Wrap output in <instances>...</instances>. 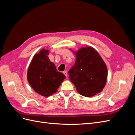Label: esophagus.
<instances>
[{
	"instance_id": "obj_1",
	"label": "esophagus",
	"mask_w": 135,
	"mask_h": 135,
	"mask_svg": "<svg viewBox=\"0 0 135 135\" xmlns=\"http://www.w3.org/2000/svg\"><path fill=\"white\" fill-rule=\"evenodd\" d=\"M63 73H64V74L66 76H68V73H67V71H64L63 72Z\"/></svg>"
}]
</instances>
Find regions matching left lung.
Masks as SVG:
<instances>
[{
    "label": "left lung",
    "mask_w": 135,
    "mask_h": 135,
    "mask_svg": "<svg viewBox=\"0 0 135 135\" xmlns=\"http://www.w3.org/2000/svg\"><path fill=\"white\" fill-rule=\"evenodd\" d=\"M75 54V64L68 73L76 91L88 97L101 92L108 76V69L103 59L91 47L81 48Z\"/></svg>",
    "instance_id": "left-lung-1"
}]
</instances>
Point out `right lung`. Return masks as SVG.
<instances>
[{
  "mask_svg": "<svg viewBox=\"0 0 135 135\" xmlns=\"http://www.w3.org/2000/svg\"><path fill=\"white\" fill-rule=\"evenodd\" d=\"M49 51L42 49L36 54L28 68L27 80L32 89L39 95L48 97L56 93L65 79L57 71L55 64L48 58Z\"/></svg>",
  "mask_w": 135,
  "mask_h": 135,
  "instance_id": "right-lung-1",
  "label": "right lung"
}]
</instances>
